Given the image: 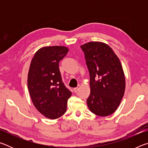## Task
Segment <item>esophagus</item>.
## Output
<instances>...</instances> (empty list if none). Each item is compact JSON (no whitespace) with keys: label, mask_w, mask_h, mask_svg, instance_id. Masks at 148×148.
<instances>
[{"label":"esophagus","mask_w":148,"mask_h":148,"mask_svg":"<svg viewBox=\"0 0 148 148\" xmlns=\"http://www.w3.org/2000/svg\"><path fill=\"white\" fill-rule=\"evenodd\" d=\"M80 87H81V86H80V85H78V86H77V87H76V88L74 89V92H77V91H78V90L79 89Z\"/></svg>","instance_id":"1"}]
</instances>
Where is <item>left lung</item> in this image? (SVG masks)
Instances as JSON below:
<instances>
[{
    "mask_svg": "<svg viewBox=\"0 0 148 148\" xmlns=\"http://www.w3.org/2000/svg\"><path fill=\"white\" fill-rule=\"evenodd\" d=\"M90 75V111L105 117L116 111L123 97L125 77L121 62L108 45L89 42L82 45Z\"/></svg>",
    "mask_w": 148,
    "mask_h": 148,
    "instance_id": "8db88e82",
    "label": "left lung"
}]
</instances>
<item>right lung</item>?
Listing matches in <instances>:
<instances>
[{
	"instance_id": "1",
	"label": "right lung",
	"mask_w": 148,
	"mask_h": 148,
	"mask_svg": "<svg viewBox=\"0 0 148 148\" xmlns=\"http://www.w3.org/2000/svg\"><path fill=\"white\" fill-rule=\"evenodd\" d=\"M69 50L61 46L42 47L30 64L27 77L30 96L34 107L47 118L57 119L66 111L72 92L62 82L59 63Z\"/></svg>"
}]
</instances>
